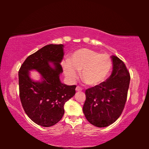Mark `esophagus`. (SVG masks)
Here are the masks:
<instances>
[{
  "instance_id": "obj_1",
  "label": "esophagus",
  "mask_w": 149,
  "mask_h": 149,
  "mask_svg": "<svg viewBox=\"0 0 149 149\" xmlns=\"http://www.w3.org/2000/svg\"><path fill=\"white\" fill-rule=\"evenodd\" d=\"M76 91H82V88H81V87H79V86H77V87H76Z\"/></svg>"
}]
</instances>
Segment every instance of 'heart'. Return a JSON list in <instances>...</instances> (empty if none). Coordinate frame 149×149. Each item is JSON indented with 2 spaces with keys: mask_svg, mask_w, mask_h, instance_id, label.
<instances>
[{
  "mask_svg": "<svg viewBox=\"0 0 149 149\" xmlns=\"http://www.w3.org/2000/svg\"><path fill=\"white\" fill-rule=\"evenodd\" d=\"M112 67V61L107 54L87 48L79 49L71 56L70 61L63 63L66 77L70 81H77L81 72V79L85 84L95 86L106 79Z\"/></svg>",
  "mask_w": 149,
  "mask_h": 149,
  "instance_id": "obj_1",
  "label": "heart"
}]
</instances>
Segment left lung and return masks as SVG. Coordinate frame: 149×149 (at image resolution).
<instances>
[{"label": "left lung", "mask_w": 149, "mask_h": 149, "mask_svg": "<svg viewBox=\"0 0 149 149\" xmlns=\"http://www.w3.org/2000/svg\"><path fill=\"white\" fill-rule=\"evenodd\" d=\"M113 72L106 81L86 89L83 107L87 121L98 127H107L121 115L127 100L130 75L125 64L112 56Z\"/></svg>", "instance_id": "left-lung-1"}]
</instances>
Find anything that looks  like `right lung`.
Returning <instances> with one entry per match:
<instances>
[{
    "label": "right lung",
    "instance_id": "right-lung-1",
    "mask_svg": "<svg viewBox=\"0 0 149 149\" xmlns=\"http://www.w3.org/2000/svg\"><path fill=\"white\" fill-rule=\"evenodd\" d=\"M64 45H47L26 59L19 70V97L28 117L42 127L56 124L64 114L66 102L74 96L76 85L61 83L63 72L60 63L64 58ZM54 66L52 67L50 63ZM37 70L42 81H34L29 70Z\"/></svg>",
    "mask_w": 149,
    "mask_h": 149
}]
</instances>
